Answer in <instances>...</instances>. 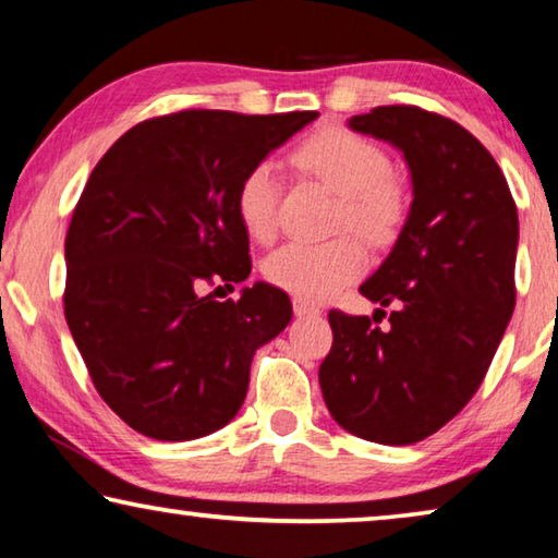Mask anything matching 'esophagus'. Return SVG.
<instances>
[{"label": "esophagus", "instance_id": "34e87169", "mask_svg": "<svg viewBox=\"0 0 558 558\" xmlns=\"http://www.w3.org/2000/svg\"><path fill=\"white\" fill-rule=\"evenodd\" d=\"M293 311H295L298 318H305V315H318L320 307L313 305V303H307V301H301V298H295Z\"/></svg>", "mask_w": 558, "mask_h": 558}]
</instances>
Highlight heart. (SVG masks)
Masks as SVG:
<instances>
[{
    "label": "heart",
    "instance_id": "b5f03b06",
    "mask_svg": "<svg viewBox=\"0 0 558 558\" xmlns=\"http://www.w3.org/2000/svg\"><path fill=\"white\" fill-rule=\"evenodd\" d=\"M293 162L338 195L336 230H351L371 247H386L409 215V195L390 170V157L376 143L343 128L315 132L293 153ZM280 178L272 162H257L240 180L235 210L245 232L270 240L278 230ZM359 238L338 235L326 243L290 240L263 263V276L301 301H326L359 280L368 268Z\"/></svg>",
    "mask_w": 558,
    "mask_h": 558
}]
</instances>
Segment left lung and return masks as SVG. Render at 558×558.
Returning a JSON list of instances; mask_svg holds the SVG:
<instances>
[{"mask_svg": "<svg viewBox=\"0 0 558 558\" xmlns=\"http://www.w3.org/2000/svg\"><path fill=\"white\" fill-rule=\"evenodd\" d=\"M348 124L401 149L413 203L393 251L361 286L376 315L393 305L390 326L330 311L318 380L348 434L409 446L446 426L494 361L517 303V203L492 153L444 114L388 105Z\"/></svg>", "mask_w": 558, "mask_h": 558, "instance_id": "left-lung-1", "label": "left lung"}]
</instances>
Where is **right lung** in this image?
<instances>
[{
    "label": "right lung",
    "instance_id": "add662e5",
    "mask_svg": "<svg viewBox=\"0 0 558 558\" xmlns=\"http://www.w3.org/2000/svg\"><path fill=\"white\" fill-rule=\"evenodd\" d=\"M318 112L180 110L124 132L95 165L64 240V318L102 401L157 440H193L235 418L257 348L293 318L251 276L235 210L243 174Z\"/></svg>",
    "mask_w": 558,
    "mask_h": 558
}]
</instances>
